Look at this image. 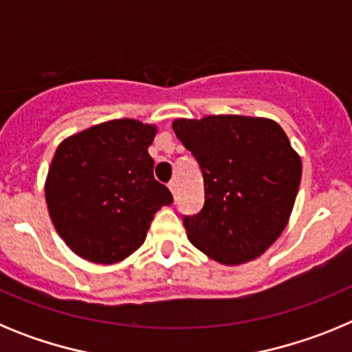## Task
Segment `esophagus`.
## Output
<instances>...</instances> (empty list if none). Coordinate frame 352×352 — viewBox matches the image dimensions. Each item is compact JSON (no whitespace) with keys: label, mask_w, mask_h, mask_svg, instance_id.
Masks as SVG:
<instances>
[{"label":"esophagus","mask_w":352,"mask_h":352,"mask_svg":"<svg viewBox=\"0 0 352 352\" xmlns=\"http://www.w3.org/2000/svg\"><path fill=\"white\" fill-rule=\"evenodd\" d=\"M169 190H170V194H173L174 199L178 197V183L174 182V179L173 182H169Z\"/></svg>","instance_id":"1"}]
</instances>
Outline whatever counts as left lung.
I'll return each instance as SVG.
<instances>
[{
    "label": "left lung",
    "mask_w": 352,
    "mask_h": 352,
    "mask_svg": "<svg viewBox=\"0 0 352 352\" xmlns=\"http://www.w3.org/2000/svg\"><path fill=\"white\" fill-rule=\"evenodd\" d=\"M173 130L204 179L203 210L183 217L190 243L227 266L259 257L287 226L301 182V158L282 126L219 114L176 120Z\"/></svg>",
    "instance_id": "8db88e82"
}]
</instances>
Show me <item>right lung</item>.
I'll use <instances>...</instances> for the list:
<instances>
[{"label":"right lung","mask_w":352,"mask_h":352,"mask_svg":"<svg viewBox=\"0 0 352 352\" xmlns=\"http://www.w3.org/2000/svg\"><path fill=\"white\" fill-rule=\"evenodd\" d=\"M155 133L157 126L125 118L89 126L56 149L45 201L58 234L82 259L129 257L144 243L155 213L173 203L153 176Z\"/></svg>","instance_id":"right-lung-1"}]
</instances>
